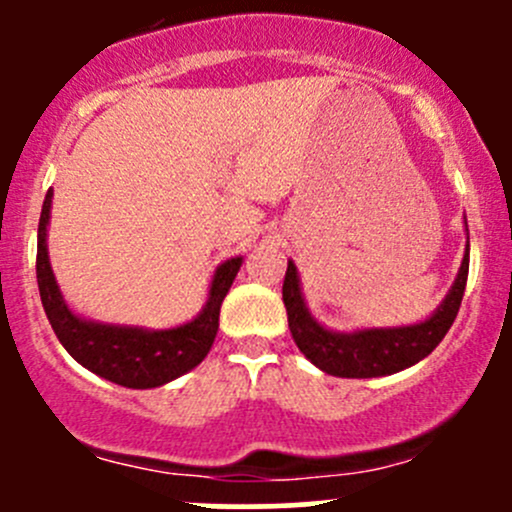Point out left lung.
I'll return each instance as SVG.
<instances>
[{"mask_svg":"<svg viewBox=\"0 0 512 512\" xmlns=\"http://www.w3.org/2000/svg\"><path fill=\"white\" fill-rule=\"evenodd\" d=\"M466 282L468 250L451 292L431 319L414 324V327L366 329V332L356 334L329 332L309 317L302 292H299L294 262L287 265L282 299H285L287 322L294 344L314 366L332 376H344V379H371V376L396 374V371L421 361L423 356H428L441 344V339L446 337L453 319H456L458 309H461Z\"/></svg>","mask_w":512,"mask_h":512,"instance_id":"left-lung-1","label":"left lung"}]
</instances>
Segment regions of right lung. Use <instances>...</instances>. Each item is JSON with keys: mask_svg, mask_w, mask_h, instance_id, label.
Listing matches in <instances>:
<instances>
[{"mask_svg": "<svg viewBox=\"0 0 512 512\" xmlns=\"http://www.w3.org/2000/svg\"><path fill=\"white\" fill-rule=\"evenodd\" d=\"M51 190L44 198L36 237V282H39L41 304L49 317L51 329L64 344V349L94 374L128 389H153L178 379L185 371L205 359L218 334L220 304L235 280L242 257H232L215 270L210 299L203 312L183 327L165 332H146L133 327H108V324L84 322L66 307L54 272L46 255V225H49Z\"/></svg>", "mask_w": 512, "mask_h": 512, "instance_id": "1", "label": "right lung"}]
</instances>
